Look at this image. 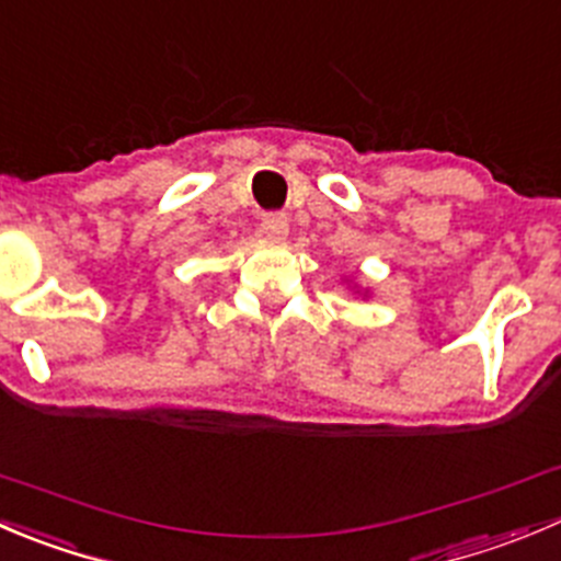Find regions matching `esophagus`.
<instances>
[{
	"label": "esophagus",
	"instance_id": "obj_1",
	"mask_svg": "<svg viewBox=\"0 0 561 561\" xmlns=\"http://www.w3.org/2000/svg\"><path fill=\"white\" fill-rule=\"evenodd\" d=\"M290 230V221H287L285 214H265L263 221H260V232H263L268 241H282Z\"/></svg>",
	"mask_w": 561,
	"mask_h": 561
}]
</instances>
